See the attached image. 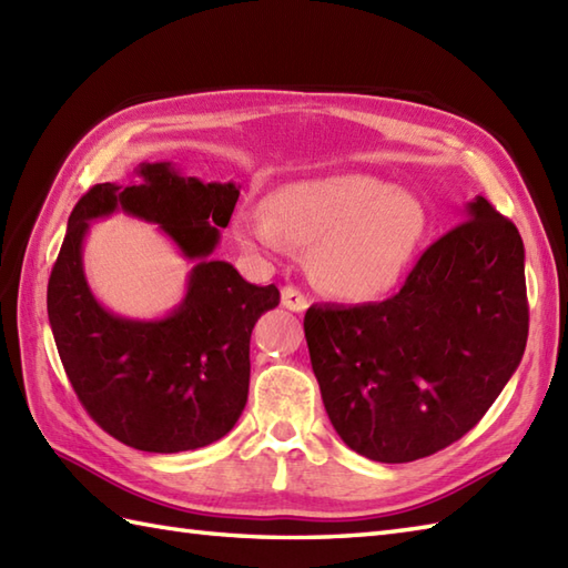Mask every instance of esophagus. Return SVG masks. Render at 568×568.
<instances>
[{
    "label": "esophagus",
    "instance_id": "34e87169",
    "mask_svg": "<svg viewBox=\"0 0 568 568\" xmlns=\"http://www.w3.org/2000/svg\"><path fill=\"white\" fill-rule=\"evenodd\" d=\"M281 305L287 307V310H293V312H305L310 303H307V297L297 291V287L285 285L281 291Z\"/></svg>",
    "mask_w": 568,
    "mask_h": 568
}]
</instances>
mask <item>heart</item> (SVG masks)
<instances>
[{
  "label": "heart",
  "mask_w": 568,
  "mask_h": 568,
  "mask_svg": "<svg viewBox=\"0 0 568 568\" xmlns=\"http://www.w3.org/2000/svg\"><path fill=\"white\" fill-rule=\"evenodd\" d=\"M429 214L413 192L364 173L324 175L277 187L263 207L234 216L236 244L258 256L312 248L315 281L334 297L371 300L400 277L427 234Z\"/></svg>",
  "instance_id": "heart-1"
}]
</instances>
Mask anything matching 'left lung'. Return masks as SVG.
<instances>
[{"instance_id": "8db88e82", "label": "left lung", "mask_w": 568, "mask_h": 568, "mask_svg": "<svg viewBox=\"0 0 568 568\" xmlns=\"http://www.w3.org/2000/svg\"><path fill=\"white\" fill-rule=\"evenodd\" d=\"M422 253L383 303L305 315L324 409L348 449L407 464L462 439L525 354V246L486 197Z\"/></svg>"}]
</instances>
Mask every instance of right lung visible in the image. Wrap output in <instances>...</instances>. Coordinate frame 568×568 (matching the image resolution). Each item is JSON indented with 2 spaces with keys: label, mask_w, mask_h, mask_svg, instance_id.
Instances as JSON below:
<instances>
[{
  "label": "right lung",
  "mask_w": 568,
  "mask_h": 568,
  "mask_svg": "<svg viewBox=\"0 0 568 568\" xmlns=\"http://www.w3.org/2000/svg\"><path fill=\"white\" fill-rule=\"evenodd\" d=\"M136 175V185H94L75 204L48 281V322L72 390L106 434L141 452H192L222 439L244 413L253 324L281 293L212 258L236 183H202L165 161L141 163ZM116 211L159 223L196 263L186 297L165 318H119L91 293L83 236L90 221Z\"/></svg>",
  "instance_id": "obj_1"
}]
</instances>
